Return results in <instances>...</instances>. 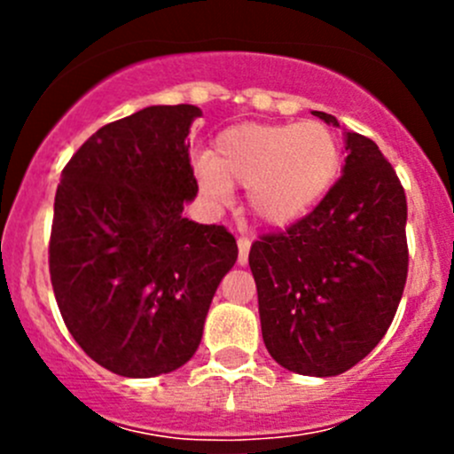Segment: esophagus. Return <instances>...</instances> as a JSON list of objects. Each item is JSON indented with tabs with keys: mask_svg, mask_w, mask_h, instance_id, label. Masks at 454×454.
I'll list each match as a JSON object with an SVG mask.
<instances>
[{
	"mask_svg": "<svg viewBox=\"0 0 454 454\" xmlns=\"http://www.w3.org/2000/svg\"><path fill=\"white\" fill-rule=\"evenodd\" d=\"M237 246H239V256H237V261H239V265H246L248 263V254H250V246H253V239H248V237H239V239H237Z\"/></svg>",
	"mask_w": 454,
	"mask_h": 454,
	"instance_id": "esophagus-1",
	"label": "esophagus"
}]
</instances>
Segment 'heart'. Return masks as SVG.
Returning a JSON list of instances; mask_svg holds the SVG:
<instances>
[{"mask_svg": "<svg viewBox=\"0 0 454 454\" xmlns=\"http://www.w3.org/2000/svg\"><path fill=\"white\" fill-rule=\"evenodd\" d=\"M338 168L340 145L323 122H244L217 136L210 158L198 164V180L215 204L241 186L256 222L290 226L323 200Z\"/></svg>", "mask_w": 454, "mask_h": 454, "instance_id": "1", "label": "heart"}]
</instances>
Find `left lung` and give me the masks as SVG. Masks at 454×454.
<instances>
[{"label":"left lung","instance_id":"obj_1","mask_svg":"<svg viewBox=\"0 0 454 454\" xmlns=\"http://www.w3.org/2000/svg\"><path fill=\"white\" fill-rule=\"evenodd\" d=\"M338 127L332 114L314 112ZM345 167L309 215L250 248L265 349L287 371L345 373L382 340L409 272L406 195L373 140L347 131Z\"/></svg>","mask_w":454,"mask_h":454}]
</instances>
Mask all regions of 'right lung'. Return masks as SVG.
<instances>
[{
  "mask_svg": "<svg viewBox=\"0 0 454 454\" xmlns=\"http://www.w3.org/2000/svg\"><path fill=\"white\" fill-rule=\"evenodd\" d=\"M195 105H153L100 127L54 198L50 278L66 327L100 367L153 378L198 351L210 301L235 265L223 226L182 215L198 195Z\"/></svg>",
  "mask_w": 454,
  "mask_h": 454,
  "instance_id": "add662e5",
  "label": "right lung"
}]
</instances>
